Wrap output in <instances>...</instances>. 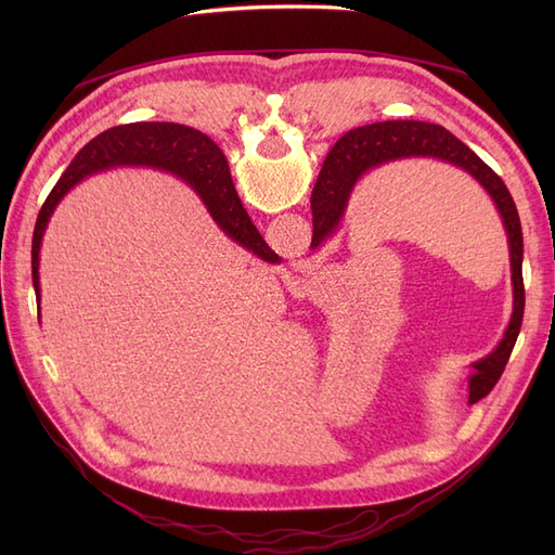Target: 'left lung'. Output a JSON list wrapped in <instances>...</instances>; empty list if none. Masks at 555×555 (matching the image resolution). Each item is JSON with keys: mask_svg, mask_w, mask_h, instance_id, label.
Listing matches in <instances>:
<instances>
[{"mask_svg": "<svg viewBox=\"0 0 555 555\" xmlns=\"http://www.w3.org/2000/svg\"><path fill=\"white\" fill-rule=\"evenodd\" d=\"M405 159H435L467 173L486 194L491 196L502 220V227H505L507 233L514 308L505 335H502L498 347L489 357L473 363L477 373L469 375V402H477L483 396H489L502 371H505L514 343L518 338L520 322H524L526 308L524 271H520V263H524L520 220L507 184L502 182V178L489 164L481 162L473 150L440 125L416 120H386L351 129L331 147L328 157L324 159L322 173H319V180L314 184L310 201L314 231L310 247L319 249L338 233L345 220L349 198L354 194L357 184L363 180V176L382 169L386 164Z\"/></svg>", "mask_w": 555, "mask_h": 555, "instance_id": "obj_1", "label": "left lung"}]
</instances>
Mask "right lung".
Instances as JSON below:
<instances>
[{
    "mask_svg": "<svg viewBox=\"0 0 555 555\" xmlns=\"http://www.w3.org/2000/svg\"><path fill=\"white\" fill-rule=\"evenodd\" d=\"M117 166H147L164 173L180 178L184 184L204 201L206 210L227 236L245 247L263 261H275V251L266 245L257 227L251 224L247 210L233 188L227 157L217 143H212L204 131L176 125V122H133L113 127L99 133L80 150L69 169L62 173L53 192L39 210L31 238V280L37 292V310L41 319V243L60 201L69 194L78 182Z\"/></svg>",
    "mask_w": 555,
    "mask_h": 555,
    "instance_id": "right-lung-1",
    "label": "right lung"
}]
</instances>
